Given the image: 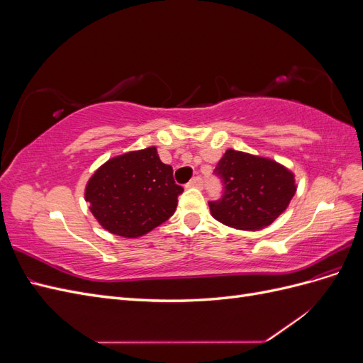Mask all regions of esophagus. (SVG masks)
<instances>
[{"instance_id": "34e87169", "label": "esophagus", "mask_w": 363, "mask_h": 363, "mask_svg": "<svg viewBox=\"0 0 363 363\" xmlns=\"http://www.w3.org/2000/svg\"><path fill=\"white\" fill-rule=\"evenodd\" d=\"M186 186H188V188H199V189H203L204 182H203V179L200 177V175H196V177H194Z\"/></svg>"}]
</instances>
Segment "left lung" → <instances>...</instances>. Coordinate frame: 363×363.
<instances>
[{
	"label": "left lung",
	"instance_id": "left-lung-1",
	"mask_svg": "<svg viewBox=\"0 0 363 363\" xmlns=\"http://www.w3.org/2000/svg\"><path fill=\"white\" fill-rule=\"evenodd\" d=\"M213 175L221 195L208 201L215 219L239 230H259L274 223L295 194L292 172L277 162L227 150Z\"/></svg>",
	"mask_w": 363,
	"mask_h": 363
}]
</instances>
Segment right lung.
Returning a JSON list of instances; mask_svg holds the SVG:
<instances>
[{
    "instance_id": "right-lung-1",
    "label": "right lung",
    "mask_w": 363,
    "mask_h": 363,
    "mask_svg": "<svg viewBox=\"0 0 363 363\" xmlns=\"http://www.w3.org/2000/svg\"><path fill=\"white\" fill-rule=\"evenodd\" d=\"M182 192L171 164L150 147L104 163L86 186V201L108 232L138 238L172 216Z\"/></svg>"
}]
</instances>
